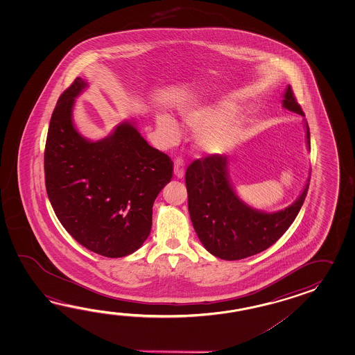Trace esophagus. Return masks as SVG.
Listing matches in <instances>:
<instances>
[{
	"label": "esophagus",
	"mask_w": 355,
	"mask_h": 355,
	"mask_svg": "<svg viewBox=\"0 0 355 355\" xmlns=\"http://www.w3.org/2000/svg\"><path fill=\"white\" fill-rule=\"evenodd\" d=\"M174 174L178 179H181L184 174H185V164L180 157L175 159L174 162Z\"/></svg>",
	"instance_id": "34e87169"
}]
</instances>
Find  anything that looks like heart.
I'll return each instance as SVG.
<instances>
[{
	"mask_svg": "<svg viewBox=\"0 0 355 355\" xmlns=\"http://www.w3.org/2000/svg\"><path fill=\"white\" fill-rule=\"evenodd\" d=\"M234 110L228 106L220 107H196L182 113V121L187 128L199 133L198 147L207 153L227 151L242 138L243 129L239 121H230ZM157 132L166 146L175 144L180 138V129L168 115L157 116Z\"/></svg>",
	"mask_w": 355,
	"mask_h": 355,
	"instance_id": "heart-1",
	"label": "heart"
}]
</instances>
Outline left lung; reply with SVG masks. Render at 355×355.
Masks as SVG:
<instances>
[{
  "mask_svg": "<svg viewBox=\"0 0 355 355\" xmlns=\"http://www.w3.org/2000/svg\"><path fill=\"white\" fill-rule=\"evenodd\" d=\"M283 106L304 116L291 86ZM307 128V146L309 128ZM227 156L208 155L189 165L185 174L189 214L204 248L223 260H241L257 255L278 241L293 223L309 191V176L301 196L286 209L264 213L243 203L227 175Z\"/></svg>",
  "mask_w": 355,
  "mask_h": 355,
  "instance_id": "1",
  "label": "left lung"
}]
</instances>
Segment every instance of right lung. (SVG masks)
Segmentation results:
<instances>
[{"mask_svg":"<svg viewBox=\"0 0 355 355\" xmlns=\"http://www.w3.org/2000/svg\"><path fill=\"white\" fill-rule=\"evenodd\" d=\"M86 86L77 77L54 107L44 151L46 194L62 226L83 248L127 257L151 232L153 202L171 180L174 164L129 121L98 142L80 136L72 107Z\"/></svg>","mask_w":355,"mask_h":355,"instance_id":"1","label":"right lung"}]
</instances>
